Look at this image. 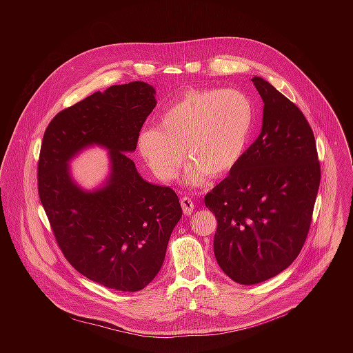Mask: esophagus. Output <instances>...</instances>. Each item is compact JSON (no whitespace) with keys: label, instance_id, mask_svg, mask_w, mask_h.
<instances>
[{"label":"esophagus","instance_id":"1","mask_svg":"<svg viewBox=\"0 0 353 353\" xmlns=\"http://www.w3.org/2000/svg\"><path fill=\"white\" fill-rule=\"evenodd\" d=\"M181 206H182L185 214H192V212H193V209H194L193 200L189 199V197H183V199L181 200Z\"/></svg>","mask_w":353,"mask_h":353}]
</instances>
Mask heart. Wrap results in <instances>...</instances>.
<instances>
[{"instance_id":"obj_1","label":"heart","mask_w":353,"mask_h":353,"mask_svg":"<svg viewBox=\"0 0 353 353\" xmlns=\"http://www.w3.org/2000/svg\"><path fill=\"white\" fill-rule=\"evenodd\" d=\"M254 126V107L238 90H190L159 115L157 128L140 132L137 148L153 174L174 181L190 160L185 182L202 186L242 157Z\"/></svg>"}]
</instances>
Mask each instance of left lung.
<instances>
[{
    "label": "left lung",
    "instance_id": "1",
    "mask_svg": "<svg viewBox=\"0 0 353 353\" xmlns=\"http://www.w3.org/2000/svg\"><path fill=\"white\" fill-rule=\"evenodd\" d=\"M258 139L205 196L217 219L213 252L234 281L252 285L277 276L299 255L316 199L321 170L302 111L262 77Z\"/></svg>",
    "mask_w": 353,
    "mask_h": 353
}]
</instances>
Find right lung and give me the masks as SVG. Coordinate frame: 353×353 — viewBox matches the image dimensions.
<instances>
[{
  "label": "right lung",
  "instance_id": "right-lung-1",
  "mask_svg": "<svg viewBox=\"0 0 353 353\" xmlns=\"http://www.w3.org/2000/svg\"><path fill=\"white\" fill-rule=\"evenodd\" d=\"M154 95L150 84L133 81L65 108L45 132L38 164L39 199L65 258L87 279L123 292L154 279L182 217L175 192L147 182L129 157ZM92 146L108 151L110 164L88 191L74 181L70 161Z\"/></svg>",
  "mask_w": 353,
  "mask_h": 353
}]
</instances>
